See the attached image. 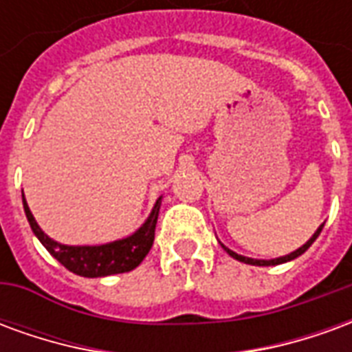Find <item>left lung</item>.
<instances>
[{
    "label": "left lung",
    "instance_id": "left-lung-1",
    "mask_svg": "<svg viewBox=\"0 0 352 352\" xmlns=\"http://www.w3.org/2000/svg\"><path fill=\"white\" fill-rule=\"evenodd\" d=\"M322 226H324V224H320V226H318V228H317V232H315V234H313V236H311L309 239H307V241H305V243H303L302 247H300V249H296V251H294V252H290V254H285V256H279V258H272V260L249 258V256H243V254H237V252H234V251H232V249H228L226 245H222L221 241H219V243H221L222 249H224V251L228 252V254H230V256H232V258L239 260V262H243V264H251V265H277V264H285V262H290V260L298 258V256H302L303 252L307 251V249H309L311 245H313V241L317 239L318 234L322 232Z\"/></svg>",
    "mask_w": 352,
    "mask_h": 352
}]
</instances>
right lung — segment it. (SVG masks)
I'll return each instance as SVG.
<instances>
[{
    "label": "right lung",
    "instance_id": "right-lung-1",
    "mask_svg": "<svg viewBox=\"0 0 352 352\" xmlns=\"http://www.w3.org/2000/svg\"><path fill=\"white\" fill-rule=\"evenodd\" d=\"M22 204H24V213L32 226V232L60 264L80 277H107V275H115V273H126L135 270L148 254L154 241V230H156V221H158V213H160L162 196L156 199L146 221L131 236L103 245L58 243L52 237L47 236L41 226L37 224L35 217L28 207L24 192H22Z\"/></svg>",
    "mask_w": 352,
    "mask_h": 352
}]
</instances>
